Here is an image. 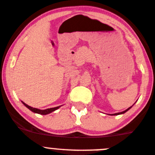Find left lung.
Segmentation results:
<instances>
[{
	"instance_id": "obj_1",
	"label": "left lung",
	"mask_w": 155,
	"mask_h": 155,
	"mask_svg": "<svg viewBox=\"0 0 155 155\" xmlns=\"http://www.w3.org/2000/svg\"><path fill=\"white\" fill-rule=\"evenodd\" d=\"M130 108H131V107H129V108H128V109H127L126 110H124V111H123V112H121V113H117V114H113V115H119V114H124V113H126V112H127V110H130Z\"/></svg>"
}]
</instances>
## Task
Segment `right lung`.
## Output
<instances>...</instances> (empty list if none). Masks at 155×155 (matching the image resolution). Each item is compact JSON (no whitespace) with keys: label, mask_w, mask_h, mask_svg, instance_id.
Here are the masks:
<instances>
[{"label":"right lung","mask_w":155,"mask_h":155,"mask_svg":"<svg viewBox=\"0 0 155 155\" xmlns=\"http://www.w3.org/2000/svg\"><path fill=\"white\" fill-rule=\"evenodd\" d=\"M24 104V105L26 107H28V108L30 110H31L32 112L34 113H36V114H41V115H46V114H50V113L53 112V111H55V110H57V109L59 108V107H54V108H48V109H46V110H39V109H37V108H33V107H30V106L27 105L26 104H25L24 102H22Z\"/></svg>","instance_id":"obj_1"}]
</instances>
